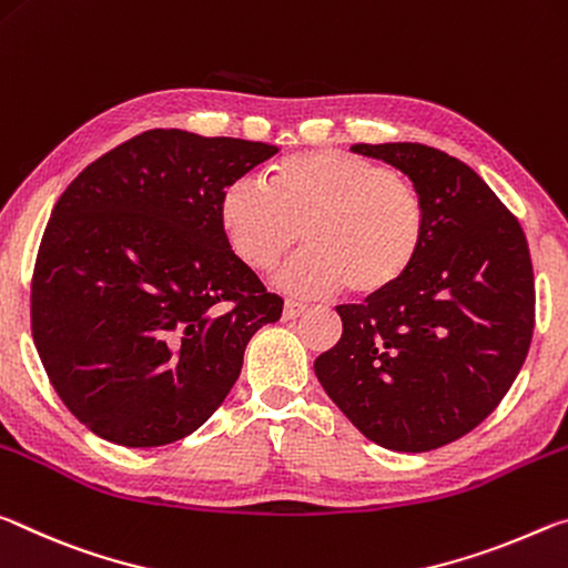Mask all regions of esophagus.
<instances>
[{
  "mask_svg": "<svg viewBox=\"0 0 568 568\" xmlns=\"http://www.w3.org/2000/svg\"><path fill=\"white\" fill-rule=\"evenodd\" d=\"M306 312V304H302V302H286L284 304V320H296V317H302V314Z\"/></svg>",
  "mask_w": 568,
  "mask_h": 568,
  "instance_id": "1",
  "label": "esophagus"
}]
</instances>
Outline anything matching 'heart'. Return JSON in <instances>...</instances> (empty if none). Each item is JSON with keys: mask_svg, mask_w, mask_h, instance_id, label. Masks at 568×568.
Here are the masks:
<instances>
[{"mask_svg": "<svg viewBox=\"0 0 568 568\" xmlns=\"http://www.w3.org/2000/svg\"><path fill=\"white\" fill-rule=\"evenodd\" d=\"M219 226L254 272L272 268L300 241L304 254L278 276L284 290L322 294L347 286L357 300L393 292L413 272L427 234L425 201L413 181L345 151L284 155L264 185L229 183Z\"/></svg>", "mask_w": 568, "mask_h": 568, "instance_id": "obj_1", "label": "heart"}]
</instances>
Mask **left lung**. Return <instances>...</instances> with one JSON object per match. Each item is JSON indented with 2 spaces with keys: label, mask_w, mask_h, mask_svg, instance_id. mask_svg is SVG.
Returning a JSON list of instances; mask_svg holds the SVG:
<instances>
[{
  "label": "left lung",
  "mask_w": 568,
  "mask_h": 568,
  "mask_svg": "<svg viewBox=\"0 0 568 568\" xmlns=\"http://www.w3.org/2000/svg\"><path fill=\"white\" fill-rule=\"evenodd\" d=\"M425 201L413 272L365 304H339L342 339L314 372L367 440L425 453L496 410L531 347L534 266L518 219L458 158L423 143H357Z\"/></svg>",
  "instance_id": "obj_1"
}]
</instances>
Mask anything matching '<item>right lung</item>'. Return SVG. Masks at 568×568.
Returning a JSON list of instances; mask_svg holds the SVG:
<instances>
[{
  "instance_id": "right-lung-1",
  "label": "right lung",
  "mask_w": 568,
  "mask_h": 568,
  "mask_svg": "<svg viewBox=\"0 0 568 568\" xmlns=\"http://www.w3.org/2000/svg\"><path fill=\"white\" fill-rule=\"evenodd\" d=\"M276 145L155 128L90 163L44 229L32 337L102 440L158 448L209 420L282 296L231 251L219 196Z\"/></svg>"
}]
</instances>
